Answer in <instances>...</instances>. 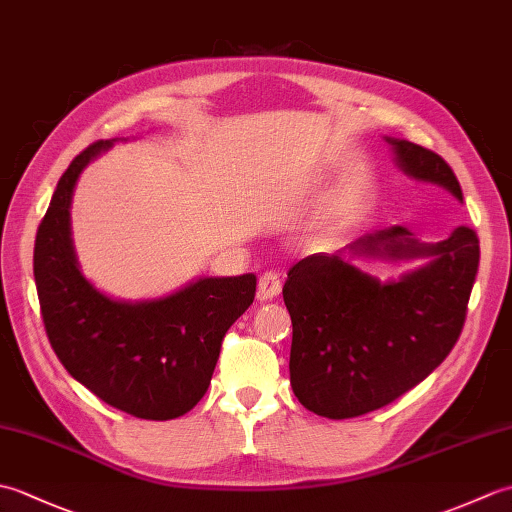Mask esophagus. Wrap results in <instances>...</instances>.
Listing matches in <instances>:
<instances>
[{"label":"esophagus","instance_id":"34e87169","mask_svg":"<svg viewBox=\"0 0 512 512\" xmlns=\"http://www.w3.org/2000/svg\"><path fill=\"white\" fill-rule=\"evenodd\" d=\"M281 292V279L277 273H264L259 277V284H257V297L259 301H270L279 297Z\"/></svg>","mask_w":512,"mask_h":512}]
</instances>
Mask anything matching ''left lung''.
Instances as JSON below:
<instances>
[{
  "label": "left lung",
  "instance_id": "1",
  "mask_svg": "<svg viewBox=\"0 0 512 512\" xmlns=\"http://www.w3.org/2000/svg\"><path fill=\"white\" fill-rule=\"evenodd\" d=\"M396 165L462 200L453 169L431 149L387 138ZM347 255L389 262L429 257L396 281H378L345 259L317 253L290 268L284 301L292 319L290 385L317 416L343 420L380 409L422 383L458 343L480 266V239L458 226L422 244L405 226L367 233Z\"/></svg>",
  "mask_w": 512,
  "mask_h": 512
}]
</instances>
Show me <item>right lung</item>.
Segmentation results:
<instances>
[{"instance_id": "right-lung-1", "label": "right lung", "mask_w": 512, "mask_h": 512, "mask_svg": "<svg viewBox=\"0 0 512 512\" xmlns=\"http://www.w3.org/2000/svg\"><path fill=\"white\" fill-rule=\"evenodd\" d=\"M99 140L61 176L35 239V284L48 341L72 378L107 405L145 420H171L209 389L228 328L255 299L257 277H200L173 295L121 301L83 277L70 233V202Z\"/></svg>"}]
</instances>
